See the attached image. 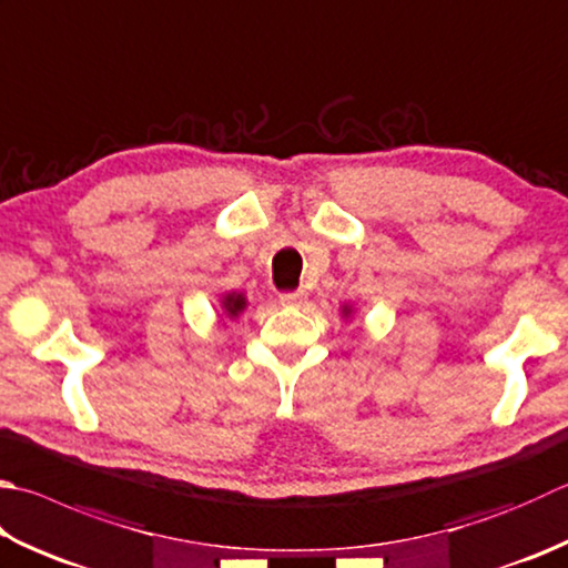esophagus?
Here are the masks:
<instances>
[{"label":"esophagus","mask_w":568,"mask_h":568,"mask_svg":"<svg viewBox=\"0 0 568 568\" xmlns=\"http://www.w3.org/2000/svg\"><path fill=\"white\" fill-rule=\"evenodd\" d=\"M282 306H302L306 302V292H288L280 296Z\"/></svg>","instance_id":"1"}]
</instances>
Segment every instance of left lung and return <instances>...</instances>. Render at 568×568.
I'll return each instance as SVG.
<instances>
[{
    "mask_svg": "<svg viewBox=\"0 0 568 568\" xmlns=\"http://www.w3.org/2000/svg\"><path fill=\"white\" fill-rule=\"evenodd\" d=\"M353 314H356V308H353L351 304H344V306H341V316H344L346 321H351V318H353Z\"/></svg>",
    "mask_w": 568,
    "mask_h": 568,
    "instance_id": "obj_1",
    "label": "left lung"
}]
</instances>
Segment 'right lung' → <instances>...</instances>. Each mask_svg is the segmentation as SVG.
I'll return each instance as SVG.
<instances>
[{
	"mask_svg": "<svg viewBox=\"0 0 568 568\" xmlns=\"http://www.w3.org/2000/svg\"><path fill=\"white\" fill-rule=\"evenodd\" d=\"M247 294L244 292H224L220 296V308H222V316L227 321L240 318V314H244V308H247Z\"/></svg>",
	"mask_w": 568,
	"mask_h": 568,
	"instance_id": "add662e5",
	"label": "right lung"
}]
</instances>
